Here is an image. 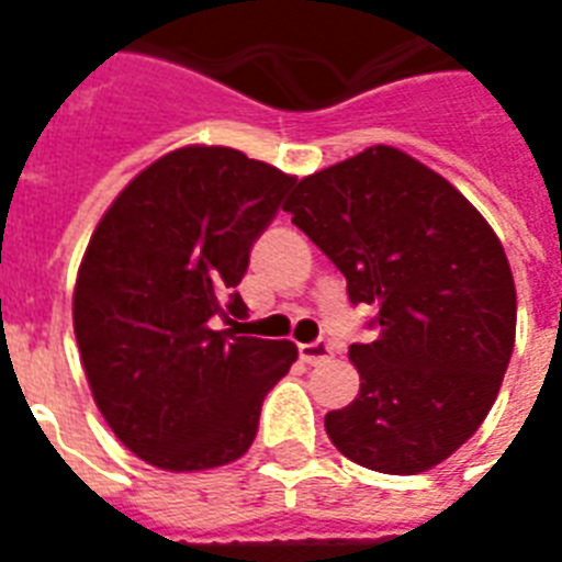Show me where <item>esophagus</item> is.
I'll return each mask as SVG.
<instances>
[{
	"label": "esophagus",
	"mask_w": 562,
	"mask_h": 562,
	"mask_svg": "<svg viewBox=\"0 0 562 562\" xmlns=\"http://www.w3.org/2000/svg\"><path fill=\"white\" fill-rule=\"evenodd\" d=\"M300 359L306 364H321V361L333 359V347H329V341L300 344Z\"/></svg>",
	"instance_id": "34e87169"
}]
</instances>
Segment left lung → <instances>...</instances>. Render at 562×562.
I'll list each match as a JSON object with an SVG mask.
<instances>
[{"instance_id": "1", "label": "left lung", "mask_w": 562, "mask_h": 562, "mask_svg": "<svg viewBox=\"0 0 562 562\" xmlns=\"http://www.w3.org/2000/svg\"><path fill=\"white\" fill-rule=\"evenodd\" d=\"M291 221L375 308L352 344L359 396L326 414L350 461L417 475L470 440L493 408L516 338V285L484 215L437 171L373 145L297 183Z\"/></svg>"}]
</instances>
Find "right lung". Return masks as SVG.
I'll return each instance as SVG.
<instances>
[{"label": "right lung", "instance_id": "1", "mask_svg": "<svg viewBox=\"0 0 562 562\" xmlns=\"http://www.w3.org/2000/svg\"><path fill=\"white\" fill-rule=\"evenodd\" d=\"M294 187L236 148L187 145L127 183L78 268L72 324L92 400L151 467L198 472L250 449L291 341L218 329L245 315L250 247Z\"/></svg>", "mask_w": 562, "mask_h": 562}]
</instances>
